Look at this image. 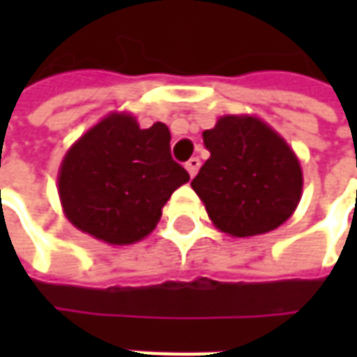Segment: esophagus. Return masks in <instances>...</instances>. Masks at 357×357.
<instances>
[{
  "label": "esophagus",
  "instance_id": "obj_1",
  "mask_svg": "<svg viewBox=\"0 0 357 357\" xmlns=\"http://www.w3.org/2000/svg\"><path fill=\"white\" fill-rule=\"evenodd\" d=\"M185 168H187V172H189V176H191V178H195V176H197V172H199V168H201V158H199V156L189 158V160L185 162Z\"/></svg>",
  "mask_w": 357,
  "mask_h": 357
}]
</instances>
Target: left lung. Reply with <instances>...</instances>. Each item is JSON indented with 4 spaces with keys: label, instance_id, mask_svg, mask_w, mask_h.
Returning <instances> with one entry per match:
<instances>
[{
    "label": "left lung",
    "instance_id": "obj_1",
    "mask_svg": "<svg viewBox=\"0 0 357 357\" xmlns=\"http://www.w3.org/2000/svg\"><path fill=\"white\" fill-rule=\"evenodd\" d=\"M202 139L210 158L191 187L220 231L252 237L292 216L302 197V170L279 133L260 118L227 114Z\"/></svg>",
    "mask_w": 357,
    "mask_h": 357
}]
</instances>
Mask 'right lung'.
Returning a JSON list of instances; mask_svg holds the SVG:
<instances>
[{
    "label": "right lung",
    "mask_w": 357,
    "mask_h": 357,
    "mask_svg": "<svg viewBox=\"0 0 357 357\" xmlns=\"http://www.w3.org/2000/svg\"><path fill=\"white\" fill-rule=\"evenodd\" d=\"M189 181L172 158L170 130H141L132 114L112 112L68 149L59 170V197L70 224L109 245L147 237L172 193Z\"/></svg>",
    "instance_id": "obj_1"
}]
</instances>
